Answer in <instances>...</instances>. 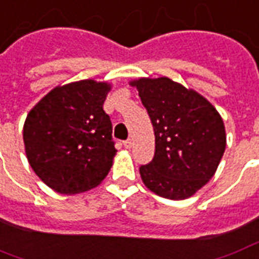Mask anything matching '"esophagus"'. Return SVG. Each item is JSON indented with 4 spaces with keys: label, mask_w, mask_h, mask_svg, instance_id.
Wrapping results in <instances>:
<instances>
[{
    "label": "esophagus",
    "mask_w": 259,
    "mask_h": 259,
    "mask_svg": "<svg viewBox=\"0 0 259 259\" xmlns=\"http://www.w3.org/2000/svg\"><path fill=\"white\" fill-rule=\"evenodd\" d=\"M123 147H125L126 149H130V148L133 147V141H132V140H126V141H123Z\"/></svg>",
    "instance_id": "34e87169"
}]
</instances>
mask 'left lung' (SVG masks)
<instances>
[{"instance_id":"8db88e82","label":"left lung","mask_w":259,"mask_h":259,"mask_svg":"<svg viewBox=\"0 0 259 259\" xmlns=\"http://www.w3.org/2000/svg\"><path fill=\"white\" fill-rule=\"evenodd\" d=\"M155 132V156L140 167L144 185L168 200L189 198L209 182L226 151V127L210 102L168 77L137 78Z\"/></svg>"}]
</instances>
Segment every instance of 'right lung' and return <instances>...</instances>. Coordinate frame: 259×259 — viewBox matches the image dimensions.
<instances>
[{
  "label": "right lung",
  "instance_id": "1",
  "mask_svg": "<svg viewBox=\"0 0 259 259\" xmlns=\"http://www.w3.org/2000/svg\"><path fill=\"white\" fill-rule=\"evenodd\" d=\"M111 85L81 80L55 87L25 118L23 138L33 172L61 194L91 190L107 177L116 149L103 103Z\"/></svg>",
  "mask_w": 259,
  "mask_h": 259
}]
</instances>
